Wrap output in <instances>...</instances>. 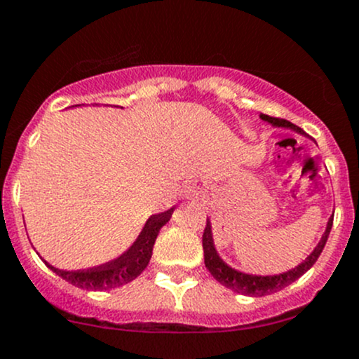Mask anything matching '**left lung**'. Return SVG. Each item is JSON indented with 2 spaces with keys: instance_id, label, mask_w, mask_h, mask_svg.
I'll use <instances>...</instances> for the list:
<instances>
[{
  "instance_id": "8db88e82",
  "label": "left lung",
  "mask_w": 359,
  "mask_h": 359,
  "mask_svg": "<svg viewBox=\"0 0 359 359\" xmlns=\"http://www.w3.org/2000/svg\"><path fill=\"white\" fill-rule=\"evenodd\" d=\"M261 117L264 121L271 122V124L279 126V128H291L293 131L303 133L302 128L291 124V122L286 119L264 116V114ZM332 222H334V215H332V218L329 219V223H327V230H325L324 237H322L320 242H318V245L315 247V250L309 255V257H306V261L300 264L298 267L288 271V273H283L278 276H250V274H243V273H238V271L231 269V267H228L226 264H224L222 259L218 257V254H216V250H215V245H212L211 224L206 219V228H204V233H203L204 264H206L208 271H210L211 276L216 279V281L222 283L224 288L235 291V293L249 294V297H264V294L276 293V291L286 288V286H290L291 283L297 281L300 276L305 274L306 271H309L310 267L317 262L318 255L322 254L327 238H329L330 228H332Z\"/></svg>"
}]
</instances>
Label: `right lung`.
<instances>
[{"instance_id":"1","label":"right lung","mask_w":359,"mask_h":359,"mask_svg":"<svg viewBox=\"0 0 359 359\" xmlns=\"http://www.w3.org/2000/svg\"><path fill=\"white\" fill-rule=\"evenodd\" d=\"M173 212L172 210L160 212V215H153L144 224L143 231L133 247L128 252L121 255V257L114 259L112 262L102 264V266L92 267V269L85 271H61L53 266L50 271H54L62 279L69 281L71 285L78 286L83 290H110V288H119V286L126 285V283L133 281L137 276L147 269L149 259H151L153 245H155L156 235H158L160 228L170 219Z\"/></svg>"}]
</instances>
